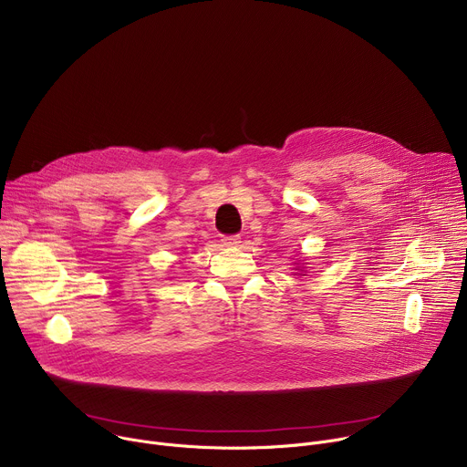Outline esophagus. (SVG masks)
<instances>
[{
	"mask_svg": "<svg viewBox=\"0 0 467 467\" xmlns=\"http://www.w3.org/2000/svg\"><path fill=\"white\" fill-rule=\"evenodd\" d=\"M223 245H227V247H236V245H240V236H223Z\"/></svg>",
	"mask_w": 467,
	"mask_h": 467,
	"instance_id": "esophagus-1",
	"label": "esophagus"
}]
</instances>
